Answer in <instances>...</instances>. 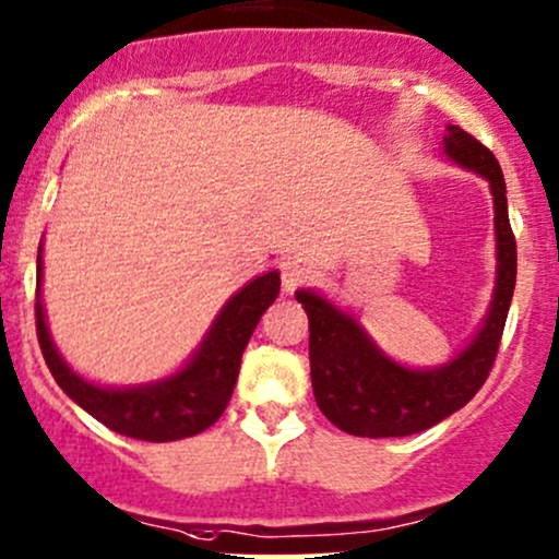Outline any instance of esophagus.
<instances>
[{
  "instance_id": "esophagus-1",
  "label": "esophagus",
  "mask_w": 559,
  "mask_h": 559,
  "mask_svg": "<svg viewBox=\"0 0 559 559\" xmlns=\"http://www.w3.org/2000/svg\"><path fill=\"white\" fill-rule=\"evenodd\" d=\"M310 281V267L302 265V262L297 260H289L281 265V286H284V292H297L299 286H305Z\"/></svg>"
}]
</instances>
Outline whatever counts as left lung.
Listing matches in <instances>:
<instances>
[{
    "label": "left lung",
    "instance_id": "left-lung-1",
    "mask_svg": "<svg viewBox=\"0 0 559 559\" xmlns=\"http://www.w3.org/2000/svg\"><path fill=\"white\" fill-rule=\"evenodd\" d=\"M445 156L486 177L493 193L496 289L480 331L456 358L438 369H406L371 342L349 312L316 292H297L310 321L312 395L323 416L358 438H403L429 429L467 406L486 384L504 334L518 278V243L507 212V182L499 162L462 127H449Z\"/></svg>",
    "mask_w": 559,
    "mask_h": 559
}]
</instances>
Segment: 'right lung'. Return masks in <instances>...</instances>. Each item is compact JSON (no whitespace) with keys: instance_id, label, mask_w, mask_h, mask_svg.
<instances>
[{"instance_id":"right-lung-1","label":"right lung","mask_w":559,"mask_h":559,"mask_svg":"<svg viewBox=\"0 0 559 559\" xmlns=\"http://www.w3.org/2000/svg\"><path fill=\"white\" fill-rule=\"evenodd\" d=\"M39 289L41 247L36 254V336H39L47 369L52 371L60 390L114 432L134 440H148V443H169V440L204 432L228 408L238 369H241L243 347L249 345L262 312L278 297L281 275L278 270H270L233 294L228 305L214 318L210 334L188 360L186 369L162 382L121 390L87 382L60 358L47 331Z\"/></svg>"}]
</instances>
